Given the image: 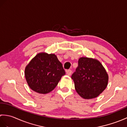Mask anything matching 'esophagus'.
I'll list each match as a JSON object with an SVG mask.
<instances>
[{
	"instance_id": "1",
	"label": "esophagus",
	"mask_w": 127,
	"mask_h": 127,
	"mask_svg": "<svg viewBox=\"0 0 127 127\" xmlns=\"http://www.w3.org/2000/svg\"><path fill=\"white\" fill-rule=\"evenodd\" d=\"M66 75H68V76H70L72 73V71L71 70H68L66 71Z\"/></svg>"
}]
</instances>
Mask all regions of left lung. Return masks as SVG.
Instances as JSON below:
<instances>
[{"instance_id": "obj_1", "label": "left lung", "mask_w": 127, "mask_h": 127, "mask_svg": "<svg viewBox=\"0 0 127 127\" xmlns=\"http://www.w3.org/2000/svg\"><path fill=\"white\" fill-rule=\"evenodd\" d=\"M77 93L84 99L95 98L106 88L109 76L100 62L95 59L81 57L71 76Z\"/></svg>"}]
</instances>
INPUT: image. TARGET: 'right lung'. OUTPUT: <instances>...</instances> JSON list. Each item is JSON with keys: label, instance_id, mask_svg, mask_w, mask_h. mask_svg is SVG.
Masks as SVG:
<instances>
[{"label": "right lung", "instance_id": "right-lung-1", "mask_svg": "<svg viewBox=\"0 0 127 127\" xmlns=\"http://www.w3.org/2000/svg\"><path fill=\"white\" fill-rule=\"evenodd\" d=\"M25 74L32 90L46 94L55 88L65 72L55 54L42 52L32 59L26 67Z\"/></svg>", "mask_w": 127, "mask_h": 127}]
</instances>
